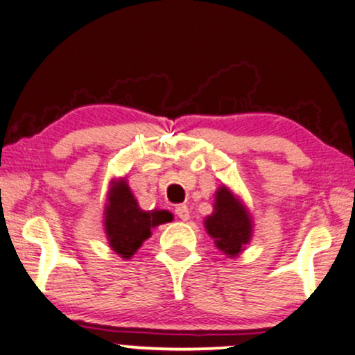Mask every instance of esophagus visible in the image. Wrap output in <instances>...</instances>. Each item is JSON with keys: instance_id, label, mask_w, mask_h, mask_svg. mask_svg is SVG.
Masks as SVG:
<instances>
[{"instance_id": "obj_1", "label": "esophagus", "mask_w": 355, "mask_h": 355, "mask_svg": "<svg viewBox=\"0 0 355 355\" xmlns=\"http://www.w3.org/2000/svg\"><path fill=\"white\" fill-rule=\"evenodd\" d=\"M176 214H178L179 219L187 220L190 218V211H189L187 205H178V207H176Z\"/></svg>"}]
</instances>
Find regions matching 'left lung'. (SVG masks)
<instances>
[{
  "label": "left lung",
  "mask_w": 355,
  "mask_h": 355,
  "mask_svg": "<svg viewBox=\"0 0 355 355\" xmlns=\"http://www.w3.org/2000/svg\"><path fill=\"white\" fill-rule=\"evenodd\" d=\"M203 225L218 250L232 259L243 253L254 227L243 200L224 184L214 192L213 213L205 218Z\"/></svg>",
  "instance_id": "8db88e82"
}]
</instances>
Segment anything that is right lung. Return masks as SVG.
Wrapping results in <instances>:
<instances>
[{
    "instance_id": "add662e5",
    "label": "right lung",
    "mask_w": 355,
    "mask_h": 355,
    "mask_svg": "<svg viewBox=\"0 0 355 355\" xmlns=\"http://www.w3.org/2000/svg\"><path fill=\"white\" fill-rule=\"evenodd\" d=\"M171 220L173 214L166 209H142L126 178L112 179L104 208V230L109 246L120 258H132L150 237L152 229Z\"/></svg>"
}]
</instances>
